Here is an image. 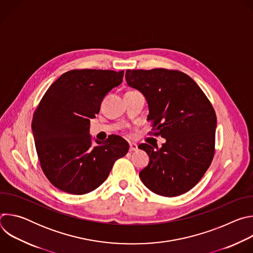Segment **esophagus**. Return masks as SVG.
<instances>
[{
  "mask_svg": "<svg viewBox=\"0 0 253 253\" xmlns=\"http://www.w3.org/2000/svg\"><path fill=\"white\" fill-rule=\"evenodd\" d=\"M129 146H130V148H129L130 152L138 150V145H137V144H135V143H129Z\"/></svg>",
  "mask_w": 253,
  "mask_h": 253,
  "instance_id": "34e87169",
  "label": "esophagus"
}]
</instances>
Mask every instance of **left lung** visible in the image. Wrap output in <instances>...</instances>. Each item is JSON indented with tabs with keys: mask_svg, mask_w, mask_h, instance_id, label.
<instances>
[{
	"mask_svg": "<svg viewBox=\"0 0 253 253\" xmlns=\"http://www.w3.org/2000/svg\"><path fill=\"white\" fill-rule=\"evenodd\" d=\"M126 82L145 96L154 136L166 139L155 150L139 148L149 155V164L139 176L148 189L166 197L193 188L209 168L215 152L216 114L200 87L177 70H127Z\"/></svg>",
	"mask_w": 253,
	"mask_h": 253,
	"instance_id": "obj_1",
	"label": "left lung"
}]
</instances>
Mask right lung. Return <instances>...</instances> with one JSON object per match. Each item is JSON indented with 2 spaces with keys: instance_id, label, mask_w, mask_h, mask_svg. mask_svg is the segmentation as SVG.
Segmentation results:
<instances>
[{
  "instance_id": "obj_1",
  "label": "right lung",
  "mask_w": 253,
  "mask_h": 253,
  "mask_svg": "<svg viewBox=\"0 0 253 253\" xmlns=\"http://www.w3.org/2000/svg\"><path fill=\"white\" fill-rule=\"evenodd\" d=\"M124 71L71 70L46 91L33 115L32 131L41 168L58 189L82 195L99 187L129 144L111 135L92 145L90 119L106 94L123 81Z\"/></svg>"
}]
</instances>
